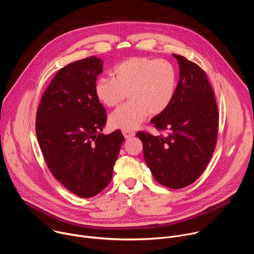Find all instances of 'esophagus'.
Returning a JSON list of instances; mask_svg holds the SVG:
<instances>
[{"label":"esophagus","mask_w":254,"mask_h":254,"mask_svg":"<svg viewBox=\"0 0 254 254\" xmlns=\"http://www.w3.org/2000/svg\"><path fill=\"white\" fill-rule=\"evenodd\" d=\"M123 134H124V136H125L126 138H129V137L134 136L135 132L132 131V130H129V129H125V130H123Z\"/></svg>","instance_id":"34e87169"}]
</instances>
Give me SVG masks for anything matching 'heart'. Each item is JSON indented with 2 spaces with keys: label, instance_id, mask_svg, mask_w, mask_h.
I'll return each instance as SVG.
<instances>
[{
  "label": "heart",
  "instance_id": "b5f03b06",
  "mask_svg": "<svg viewBox=\"0 0 254 254\" xmlns=\"http://www.w3.org/2000/svg\"><path fill=\"white\" fill-rule=\"evenodd\" d=\"M115 76H101L94 84L95 96L107 107L119 105L128 93L129 101L108 119L113 128H135L149 115L163 114L174 100L177 73L167 60L131 57L115 67Z\"/></svg>",
  "mask_w": 254,
  "mask_h": 254
}]
</instances>
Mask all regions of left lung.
<instances>
[{
	"label": "left lung",
	"mask_w": 254,
	"mask_h": 254,
	"mask_svg": "<svg viewBox=\"0 0 254 254\" xmlns=\"http://www.w3.org/2000/svg\"><path fill=\"white\" fill-rule=\"evenodd\" d=\"M174 100L151 123L167 135L137 131L153 177L171 189L189 186L202 175L216 147L219 113L205 71L184 56Z\"/></svg>",
	"instance_id": "1"
}]
</instances>
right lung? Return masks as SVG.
I'll return each mask as SVG.
<instances>
[{
	"instance_id": "1",
	"label": "right lung",
	"mask_w": 254,
	"mask_h": 254,
	"mask_svg": "<svg viewBox=\"0 0 254 254\" xmlns=\"http://www.w3.org/2000/svg\"><path fill=\"white\" fill-rule=\"evenodd\" d=\"M101 59L90 56L61 68L42 95L36 134L45 162L70 192L90 198L113 178L125 137L120 129L102 134L106 112L94 93Z\"/></svg>"
}]
</instances>
